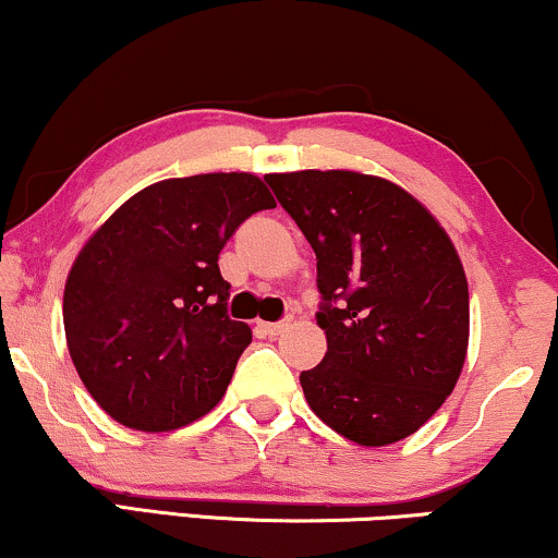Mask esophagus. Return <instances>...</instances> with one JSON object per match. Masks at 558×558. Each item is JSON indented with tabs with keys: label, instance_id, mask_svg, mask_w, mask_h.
<instances>
[{
	"label": "esophagus",
	"instance_id": "esophagus-1",
	"mask_svg": "<svg viewBox=\"0 0 558 558\" xmlns=\"http://www.w3.org/2000/svg\"><path fill=\"white\" fill-rule=\"evenodd\" d=\"M290 326V320H279V323H260V331L266 336H281Z\"/></svg>",
	"mask_w": 558,
	"mask_h": 558
}]
</instances>
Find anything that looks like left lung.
Masks as SVG:
<instances>
[{
    "mask_svg": "<svg viewBox=\"0 0 558 558\" xmlns=\"http://www.w3.org/2000/svg\"><path fill=\"white\" fill-rule=\"evenodd\" d=\"M318 258L326 356L300 375L315 416L364 447L414 435L469 352L456 245L401 185L354 170L266 175Z\"/></svg>",
    "mask_w": 558,
    "mask_h": 558,
    "instance_id": "obj_1",
    "label": "left lung"
}]
</instances>
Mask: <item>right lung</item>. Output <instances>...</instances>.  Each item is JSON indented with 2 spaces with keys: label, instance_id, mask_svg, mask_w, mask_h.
Returning a JSON list of instances; mask_svg holds the SVG:
<instances>
[{
  "label": "right lung",
  "instance_id": "right-lung-1",
  "mask_svg": "<svg viewBox=\"0 0 558 558\" xmlns=\"http://www.w3.org/2000/svg\"><path fill=\"white\" fill-rule=\"evenodd\" d=\"M253 173L147 185L80 251L64 287L66 347L89 396L116 422L170 432L219 403L251 328L227 315L219 251L274 209Z\"/></svg>",
  "mask_w": 558,
  "mask_h": 558
}]
</instances>
